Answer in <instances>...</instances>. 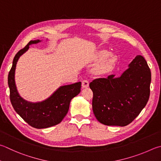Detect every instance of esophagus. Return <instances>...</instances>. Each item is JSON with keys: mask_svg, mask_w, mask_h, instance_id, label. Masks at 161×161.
<instances>
[{"mask_svg": "<svg viewBox=\"0 0 161 161\" xmlns=\"http://www.w3.org/2000/svg\"><path fill=\"white\" fill-rule=\"evenodd\" d=\"M89 84L88 80H84L81 81V86H82V88H86V87L89 86Z\"/></svg>", "mask_w": 161, "mask_h": 161, "instance_id": "1", "label": "esophagus"}]
</instances>
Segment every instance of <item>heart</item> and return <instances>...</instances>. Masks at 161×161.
<instances>
[{
	"label": "heart",
	"mask_w": 161,
	"mask_h": 161,
	"mask_svg": "<svg viewBox=\"0 0 161 161\" xmlns=\"http://www.w3.org/2000/svg\"><path fill=\"white\" fill-rule=\"evenodd\" d=\"M96 60L101 61L94 67L93 72L97 75H104L113 70L118 62V56L113 53L102 50L97 53Z\"/></svg>",
	"instance_id": "obj_1"
}]
</instances>
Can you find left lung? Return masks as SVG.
Here are the masks:
<instances>
[{"label": "left lung", "instance_id": "8db88e82", "mask_svg": "<svg viewBox=\"0 0 161 161\" xmlns=\"http://www.w3.org/2000/svg\"><path fill=\"white\" fill-rule=\"evenodd\" d=\"M151 81V70L142 55H136L119 77L111 75L93 80L89 87L96 118L108 126L131 123L147 103Z\"/></svg>", "mask_w": 161, "mask_h": 161}]
</instances>
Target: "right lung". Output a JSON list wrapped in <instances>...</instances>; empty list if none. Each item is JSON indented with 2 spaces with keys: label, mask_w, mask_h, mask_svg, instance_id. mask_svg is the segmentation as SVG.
Returning a JSON list of instances; mask_svg holds the SVG:
<instances>
[{
  "label": "right lung",
  "mask_w": 161,
  "mask_h": 161,
  "mask_svg": "<svg viewBox=\"0 0 161 161\" xmlns=\"http://www.w3.org/2000/svg\"><path fill=\"white\" fill-rule=\"evenodd\" d=\"M42 40L30 41L28 44L15 55L13 66L8 74V82L10 89V98L16 113L30 126L36 129L48 128L59 124L68 112L72 99L81 92V81L69 85L61 86L46 100L30 102L20 96L14 80L16 65L19 57L30 48Z\"/></svg>",
  "instance_id": "1"
}]
</instances>
